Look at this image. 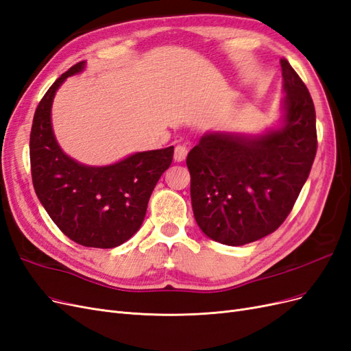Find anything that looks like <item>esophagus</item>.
Segmentation results:
<instances>
[{"label":"esophagus","mask_w":351,"mask_h":351,"mask_svg":"<svg viewBox=\"0 0 351 351\" xmlns=\"http://www.w3.org/2000/svg\"><path fill=\"white\" fill-rule=\"evenodd\" d=\"M187 152H189V149H187L186 145H177L176 149H174V159L177 162L184 161L186 156H187Z\"/></svg>","instance_id":"esophagus-1"}]
</instances>
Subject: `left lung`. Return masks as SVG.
I'll list each match as a JSON object with an SVG mask.
<instances>
[{
  "instance_id": "8db88e82",
  "label": "left lung",
  "mask_w": 351,
  "mask_h": 351,
  "mask_svg": "<svg viewBox=\"0 0 351 351\" xmlns=\"http://www.w3.org/2000/svg\"><path fill=\"white\" fill-rule=\"evenodd\" d=\"M284 125L261 136L209 133L189 152L190 196L205 234L243 246L277 230L309 177L317 149L315 105L285 58Z\"/></svg>"
}]
</instances>
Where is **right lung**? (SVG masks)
Wrapping results in <instances>:
<instances>
[{
	"label": "right lung",
	"mask_w": 351,
	"mask_h": 351,
	"mask_svg": "<svg viewBox=\"0 0 351 351\" xmlns=\"http://www.w3.org/2000/svg\"><path fill=\"white\" fill-rule=\"evenodd\" d=\"M77 62L52 83L40 99L30 132V171L38 199L51 219L74 243L112 249L141 228L147 202L165 169L174 146L134 154L107 167L82 165L60 149L52 133L51 107L57 89Z\"/></svg>",
	"instance_id": "add662e5"
}]
</instances>
